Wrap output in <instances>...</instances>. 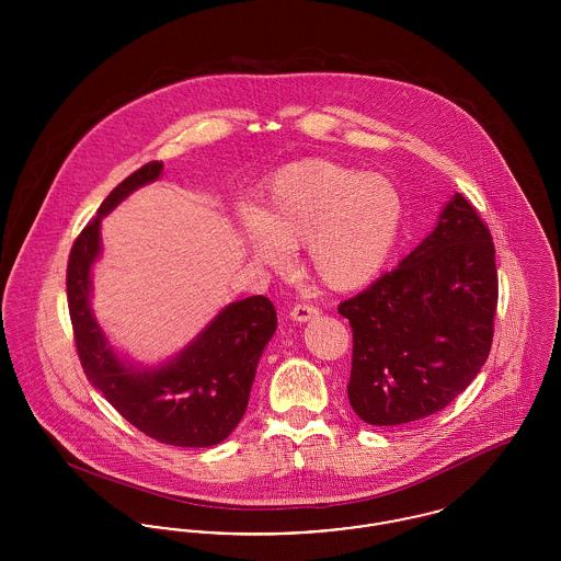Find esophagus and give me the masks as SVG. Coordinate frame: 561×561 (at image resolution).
I'll list each match as a JSON object with an SVG mask.
<instances>
[{"label": "esophagus", "mask_w": 561, "mask_h": 561, "mask_svg": "<svg viewBox=\"0 0 561 561\" xmlns=\"http://www.w3.org/2000/svg\"><path fill=\"white\" fill-rule=\"evenodd\" d=\"M320 311H318V307H313V305H295L293 309H290V318L295 320V322H307V320H311V318H316Z\"/></svg>", "instance_id": "34e87169"}]
</instances>
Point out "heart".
Segmentation results:
<instances>
[{
  "instance_id": "heart-1",
  "label": "heart",
  "mask_w": 561,
  "mask_h": 561,
  "mask_svg": "<svg viewBox=\"0 0 561 561\" xmlns=\"http://www.w3.org/2000/svg\"><path fill=\"white\" fill-rule=\"evenodd\" d=\"M403 198L382 174L311 158L273 174L241 219L250 259L282 268L301 245L305 271L333 293L371 284L397 245Z\"/></svg>"
}]
</instances>
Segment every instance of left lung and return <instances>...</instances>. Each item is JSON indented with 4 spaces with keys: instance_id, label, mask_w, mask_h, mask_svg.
<instances>
[{
    "instance_id": "8db88e82",
    "label": "left lung",
    "mask_w": 561,
    "mask_h": 561,
    "mask_svg": "<svg viewBox=\"0 0 561 561\" xmlns=\"http://www.w3.org/2000/svg\"><path fill=\"white\" fill-rule=\"evenodd\" d=\"M495 307L491 232L455 194L414 252L340 305L352 327L347 399L356 416L390 427L444 410L484 365Z\"/></svg>"
}]
</instances>
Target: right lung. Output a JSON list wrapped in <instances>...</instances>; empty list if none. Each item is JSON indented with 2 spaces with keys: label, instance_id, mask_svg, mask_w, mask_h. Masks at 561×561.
<instances>
[{
  "label": "right lung",
  "instance_id": "1",
  "mask_svg": "<svg viewBox=\"0 0 561 561\" xmlns=\"http://www.w3.org/2000/svg\"><path fill=\"white\" fill-rule=\"evenodd\" d=\"M162 174L149 162L124 179L77 237L66 273L68 307L87 380L138 432L171 446L207 448L241 423L264 345L277 329L266 297L230 302L160 367H138L108 344L91 311V266L100 256V224L129 194Z\"/></svg>",
  "mask_w": 561,
  "mask_h": 561
}]
</instances>
